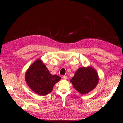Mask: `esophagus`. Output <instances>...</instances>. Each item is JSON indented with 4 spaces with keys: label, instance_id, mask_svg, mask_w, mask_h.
Masks as SVG:
<instances>
[{
    "label": "esophagus",
    "instance_id": "obj_1",
    "mask_svg": "<svg viewBox=\"0 0 123 123\" xmlns=\"http://www.w3.org/2000/svg\"><path fill=\"white\" fill-rule=\"evenodd\" d=\"M63 79H64V80H67V79H68V78L66 75H64V76H63Z\"/></svg>",
    "mask_w": 123,
    "mask_h": 123
}]
</instances>
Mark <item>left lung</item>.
Listing matches in <instances>:
<instances>
[{
    "instance_id": "8db88e82",
    "label": "left lung",
    "mask_w": 123,
    "mask_h": 123,
    "mask_svg": "<svg viewBox=\"0 0 123 123\" xmlns=\"http://www.w3.org/2000/svg\"><path fill=\"white\" fill-rule=\"evenodd\" d=\"M98 75L92 68H80L77 70L71 82L74 87L81 94H84L93 90L98 83Z\"/></svg>"
}]
</instances>
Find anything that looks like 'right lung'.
Listing matches in <instances>:
<instances>
[{"instance_id":"right-lung-1","label":"right lung","mask_w":123,"mask_h":123,"mask_svg":"<svg viewBox=\"0 0 123 123\" xmlns=\"http://www.w3.org/2000/svg\"><path fill=\"white\" fill-rule=\"evenodd\" d=\"M25 79L31 89L39 95H45L51 92L54 85L61 78L51 75L41 60H38L29 67Z\"/></svg>"}]
</instances>
